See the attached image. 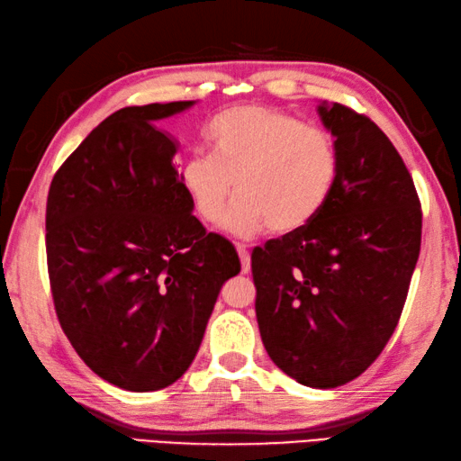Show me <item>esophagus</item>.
<instances>
[{"label":"esophagus","mask_w":461,"mask_h":461,"mask_svg":"<svg viewBox=\"0 0 461 461\" xmlns=\"http://www.w3.org/2000/svg\"><path fill=\"white\" fill-rule=\"evenodd\" d=\"M237 253H239V258H240V268L242 273H249L250 271V255L245 245H240V242H237Z\"/></svg>","instance_id":"obj_1"}]
</instances>
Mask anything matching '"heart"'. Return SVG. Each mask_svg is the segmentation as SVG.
Wrapping results in <instances>:
<instances>
[{
    "instance_id": "obj_1",
    "label": "heart",
    "mask_w": 461,
    "mask_h": 461,
    "mask_svg": "<svg viewBox=\"0 0 461 461\" xmlns=\"http://www.w3.org/2000/svg\"><path fill=\"white\" fill-rule=\"evenodd\" d=\"M212 154H193L180 180L196 214L216 222L232 193L224 227L239 237L294 234L323 211L339 176L329 130L305 126L273 106H237L208 126Z\"/></svg>"
}]
</instances>
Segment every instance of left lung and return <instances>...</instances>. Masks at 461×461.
<instances>
[{"mask_svg": "<svg viewBox=\"0 0 461 461\" xmlns=\"http://www.w3.org/2000/svg\"><path fill=\"white\" fill-rule=\"evenodd\" d=\"M339 176L305 229L250 255L268 357L317 389L359 377L392 339L421 247V203L402 156L366 114L319 106Z\"/></svg>", "mask_w": 461, "mask_h": 461, "instance_id": "8db88e82", "label": "left lung"}]
</instances>
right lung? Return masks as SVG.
Here are the masks:
<instances>
[{"mask_svg":"<svg viewBox=\"0 0 461 461\" xmlns=\"http://www.w3.org/2000/svg\"><path fill=\"white\" fill-rule=\"evenodd\" d=\"M194 100L114 112L68 156L50 185L46 255L59 325L95 375L128 392L182 377L222 283L239 275L230 242L193 214L154 126Z\"/></svg>","mask_w":461,"mask_h":461,"instance_id":"add662e5","label":"right lung"}]
</instances>
